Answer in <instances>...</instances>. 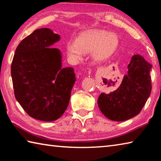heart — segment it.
I'll return each instance as SVG.
<instances>
[{
	"label": "heart",
	"instance_id": "obj_1",
	"mask_svg": "<svg viewBox=\"0 0 161 161\" xmlns=\"http://www.w3.org/2000/svg\"><path fill=\"white\" fill-rule=\"evenodd\" d=\"M119 44L116 34L103 30H93L80 35L76 41L68 42L67 50L69 56L75 60H80L84 53L92 51L93 59L101 61L115 53Z\"/></svg>",
	"mask_w": 161,
	"mask_h": 161
}]
</instances>
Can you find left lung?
Returning <instances> with one entry per match:
<instances>
[{
    "label": "left lung",
    "instance_id": "obj_1",
    "mask_svg": "<svg viewBox=\"0 0 161 161\" xmlns=\"http://www.w3.org/2000/svg\"><path fill=\"white\" fill-rule=\"evenodd\" d=\"M151 68L142 56L133 55L118 89L109 94L102 93L98 98V106L103 115L115 121L138 115L151 94Z\"/></svg>",
    "mask_w": 161,
    "mask_h": 161
}]
</instances>
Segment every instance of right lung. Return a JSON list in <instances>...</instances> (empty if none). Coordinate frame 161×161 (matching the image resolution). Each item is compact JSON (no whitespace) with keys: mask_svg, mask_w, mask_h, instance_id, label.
Masks as SVG:
<instances>
[{"mask_svg":"<svg viewBox=\"0 0 161 161\" xmlns=\"http://www.w3.org/2000/svg\"><path fill=\"white\" fill-rule=\"evenodd\" d=\"M60 40L49 28L35 30L20 42L11 64L16 100L33 119L55 121L69 104L76 81L72 67H62V54L51 46Z\"/></svg>","mask_w":161,"mask_h":161,"instance_id":"right-lung-1","label":"right lung"}]
</instances>
